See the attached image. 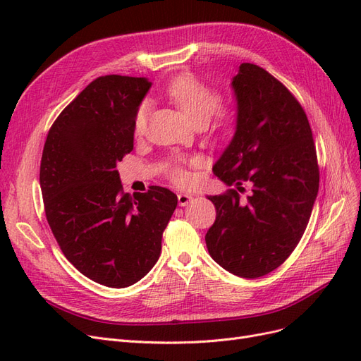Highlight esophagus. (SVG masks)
Returning a JSON list of instances; mask_svg holds the SVG:
<instances>
[{
	"label": "esophagus",
	"instance_id": "1",
	"mask_svg": "<svg viewBox=\"0 0 361 361\" xmlns=\"http://www.w3.org/2000/svg\"><path fill=\"white\" fill-rule=\"evenodd\" d=\"M192 200H194V197H192L191 194H185V192L178 194V203H179V206H188Z\"/></svg>",
	"mask_w": 361,
	"mask_h": 361
}]
</instances>
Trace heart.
<instances>
[{"instance_id":"b5f03b06","label":"heart","mask_w":361,"mask_h":361,"mask_svg":"<svg viewBox=\"0 0 361 361\" xmlns=\"http://www.w3.org/2000/svg\"><path fill=\"white\" fill-rule=\"evenodd\" d=\"M170 99L176 104L182 113L188 117L192 125L207 123L220 106V94L209 85L203 84L192 75H180L174 78L166 89ZM149 114V102H143L137 110L134 118V130L140 135L145 133ZM173 178L176 182H187L188 174L182 169L173 170Z\"/></svg>"}]
</instances>
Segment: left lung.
Segmentation results:
<instances>
[{
  "instance_id": "8db88e82",
  "label": "left lung",
  "mask_w": 361,
  "mask_h": 361,
  "mask_svg": "<svg viewBox=\"0 0 361 361\" xmlns=\"http://www.w3.org/2000/svg\"><path fill=\"white\" fill-rule=\"evenodd\" d=\"M235 134L214 173L241 191L207 195L216 218L204 241L226 271L257 279L285 262L307 227L319 190V170L307 116L292 93L256 64L243 63L232 78Z\"/></svg>"
}]
</instances>
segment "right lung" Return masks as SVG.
<instances>
[{"label":"right lung","mask_w":361,"mask_h":361,"mask_svg":"<svg viewBox=\"0 0 361 361\" xmlns=\"http://www.w3.org/2000/svg\"><path fill=\"white\" fill-rule=\"evenodd\" d=\"M150 87L147 78L99 76L61 111L43 147L51 231L71 264L108 288L134 285L154 268L178 206L162 187L123 192L116 170L134 149V118Z\"/></svg>","instance_id":"right-lung-1"}]
</instances>
